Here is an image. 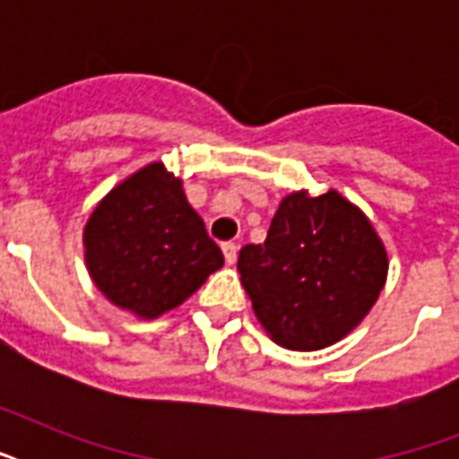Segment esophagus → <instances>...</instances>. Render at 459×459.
I'll use <instances>...</instances> for the list:
<instances>
[{
    "label": "esophagus",
    "mask_w": 459,
    "mask_h": 459,
    "mask_svg": "<svg viewBox=\"0 0 459 459\" xmlns=\"http://www.w3.org/2000/svg\"><path fill=\"white\" fill-rule=\"evenodd\" d=\"M223 250V259H226V264L233 266L238 259V245L236 243H223L221 245Z\"/></svg>",
    "instance_id": "34e87169"
}]
</instances>
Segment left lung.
Instances as JSON below:
<instances>
[{
  "instance_id": "obj_1",
  "label": "left lung",
  "mask_w": 459,
  "mask_h": 459,
  "mask_svg": "<svg viewBox=\"0 0 459 459\" xmlns=\"http://www.w3.org/2000/svg\"><path fill=\"white\" fill-rule=\"evenodd\" d=\"M238 272L269 338L312 352L362 324L385 286L388 252L338 190H298L281 200L264 243L240 250Z\"/></svg>"
}]
</instances>
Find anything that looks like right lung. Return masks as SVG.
<instances>
[{
	"label": "right lung",
	"instance_id": "right-lung-1",
	"mask_svg": "<svg viewBox=\"0 0 459 459\" xmlns=\"http://www.w3.org/2000/svg\"><path fill=\"white\" fill-rule=\"evenodd\" d=\"M82 250L97 290L138 319L176 309L223 266L183 180L161 161L131 173L97 202Z\"/></svg>",
	"mask_w": 459,
	"mask_h": 459
}]
</instances>
